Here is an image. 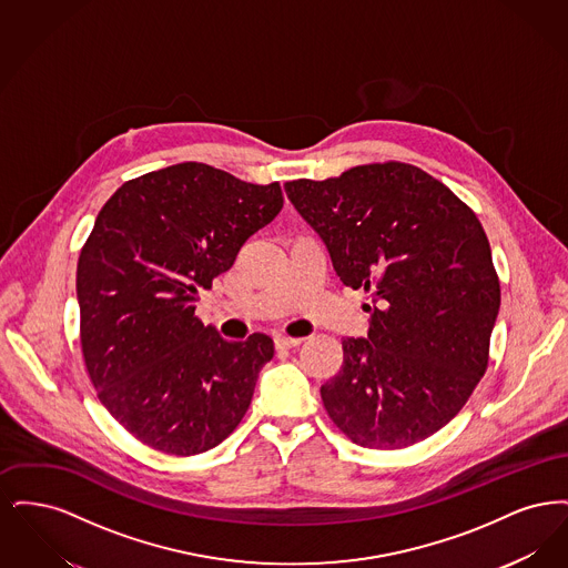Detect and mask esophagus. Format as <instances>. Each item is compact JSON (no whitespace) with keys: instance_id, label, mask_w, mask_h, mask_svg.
Instances as JSON below:
<instances>
[{"instance_id":"obj_1","label":"esophagus","mask_w":568,"mask_h":568,"mask_svg":"<svg viewBox=\"0 0 568 568\" xmlns=\"http://www.w3.org/2000/svg\"><path fill=\"white\" fill-rule=\"evenodd\" d=\"M302 341H304V338H292V336L278 334V336L274 338V345H276V349H294V347L302 345Z\"/></svg>"}]
</instances>
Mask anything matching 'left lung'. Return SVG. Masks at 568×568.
<instances>
[{
    "label": "left lung",
    "instance_id": "obj_1",
    "mask_svg": "<svg viewBox=\"0 0 568 568\" xmlns=\"http://www.w3.org/2000/svg\"><path fill=\"white\" fill-rule=\"evenodd\" d=\"M341 281L373 302L366 338L343 341L322 385L329 419L371 449H403L449 424L484 377L500 283L486 232L417 165H355L285 183Z\"/></svg>",
    "mask_w": 568,
    "mask_h": 568
}]
</instances>
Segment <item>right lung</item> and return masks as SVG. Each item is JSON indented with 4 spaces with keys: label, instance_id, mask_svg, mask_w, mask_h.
Listing matches in <instances>:
<instances>
[{
    "label": "right lung",
    "instance_id": "1",
    "mask_svg": "<svg viewBox=\"0 0 568 568\" xmlns=\"http://www.w3.org/2000/svg\"><path fill=\"white\" fill-rule=\"evenodd\" d=\"M281 209L278 183L197 162L132 179L102 206L77 268L82 357L100 403L140 443L195 456L241 424L272 338L223 341L195 302Z\"/></svg>",
    "mask_w": 568,
    "mask_h": 568
}]
</instances>
